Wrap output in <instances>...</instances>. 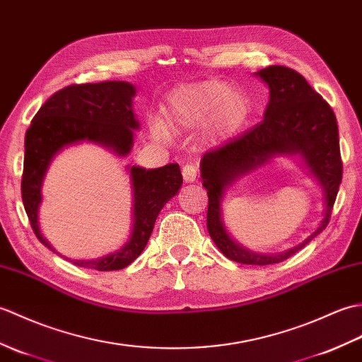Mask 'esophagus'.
Here are the masks:
<instances>
[{"instance_id": "1", "label": "esophagus", "mask_w": 362, "mask_h": 362, "mask_svg": "<svg viewBox=\"0 0 362 362\" xmlns=\"http://www.w3.org/2000/svg\"><path fill=\"white\" fill-rule=\"evenodd\" d=\"M181 173H182L184 181H187V182H192L198 178V168L194 164H184Z\"/></svg>"}]
</instances>
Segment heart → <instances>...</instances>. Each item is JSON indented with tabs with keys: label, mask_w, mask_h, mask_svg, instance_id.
I'll use <instances>...</instances> for the list:
<instances>
[{
	"label": "heart",
	"mask_w": 362,
	"mask_h": 362,
	"mask_svg": "<svg viewBox=\"0 0 362 362\" xmlns=\"http://www.w3.org/2000/svg\"><path fill=\"white\" fill-rule=\"evenodd\" d=\"M167 125L176 132L195 130L206 125L209 139H223L238 132L249 116V100L243 93L230 91L221 82L184 85L167 99L164 110ZM153 134L164 139L167 130L153 125Z\"/></svg>",
	"instance_id": "b5f03b06"
}]
</instances>
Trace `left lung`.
Wrapping results in <instances>:
<instances>
[{
    "instance_id": "1",
    "label": "left lung",
    "mask_w": 362,
    "mask_h": 362,
    "mask_svg": "<svg viewBox=\"0 0 362 362\" xmlns=\"http://www.w3.org/2000/svg\"><path fill=\"white\" fill-rule=\"evenodd\" d=\"M269 86L264 119L202 159L207 190V230L228 259L245 264H272L286 260L320 234L328 221L342 180L338 122L328 102L313 90L299 72L272 65L257 72ZM277 153H300L326 190V215L318 230L299 247L277 256H262L240 248L223 230L219 215L222 189L240 173L252 170Z\"/></svg>"
}]
</instances>
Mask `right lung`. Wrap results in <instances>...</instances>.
I'll use <instances>...</instances> for the list:
<instances>
[{
    "mask_svg": "<svg viewBox=\"0 0 362 362\" xmlns=\"http://www.w3.org/2000/svg\"><path fill=\"white\" fill-rule=\"evenodd\" d=\"M134 93V86L127 82L69 85L54 93L32 119L24 138L21 198L32 230L51 251L54 249L40 232L37 216L47 165L62 147L82 139L100 142L119 155H127L133 146V130L139 127L132 108ZM130 175L134 192L130 242L119 252L99 260H72L77 267L98 271L128 267L146 247L160 209L182 186L178 164H167L153 170L132 167Z\"/></svg>",
    "mask_w": 362,
    "mask_h": 362,
    "instance_id": "1",
    "label": "right lung"
}]
</instances>
